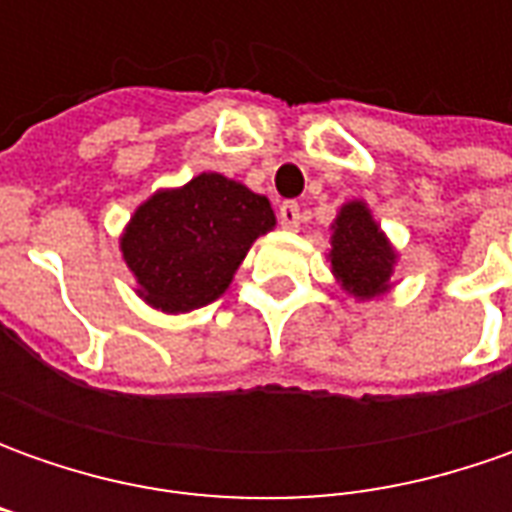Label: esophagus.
<instances>
[{
    "label": "esophagus",
    "mask_w": 512,
    "mask_h": 512,
    "mask_svg": "<svg viewBox=\"0 0 512 512\" xmlns=\"http://www.w3.org/2000/svg\"><path fill=\"white\" fill-rule=\"evenodd\" d=\"M299 205L296 202H282L279 205V222H282V227H287V230H296L299 227Z\"/></svg>",
    "instance_id": "34e87169"
}]
</instances>
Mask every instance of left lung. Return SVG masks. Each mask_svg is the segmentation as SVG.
I'll list each match as a JSON object with an SVG mask.
<instances>
[{"label": "left lung", "mask_w": 512, "mask_h": 512, "mask_svg": "<svg viewBox=\"0 0 512 512\" xmlns=\"http://www.w3.org/2000/svg\"><path fill=\"white\" fill-rule=\"evenodd\" d=\"M396 262V250L390 247L382 227L373 222L364 202L342 207L333 222V250L330 267L347 293L356 299L382 296L390 287V273Z\"/></svg>", "instance_id": "obj_1"}]
</instances>
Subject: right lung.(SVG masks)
<instances>
[{
    "mask_svg": "<svg viewBox=\"0 0 512 512\" xmlns=\"http://www.w3.org/2000/svg\"><path fill=\"white\" fill-rule=\"evenodd\" d=\"M273 225L265 196L222 173H202L179 190L153 193L133 213L122 256L148 305L187 313L225 293L250 245Z\"/></svg>",
    "mask_w": 512,
    "mask_h": 512,
    "instance_id": "add662e5",
    "label": "right lung"
}]
</instances>
